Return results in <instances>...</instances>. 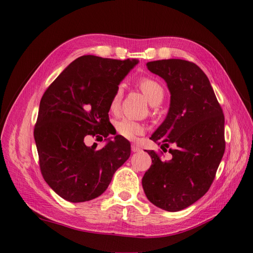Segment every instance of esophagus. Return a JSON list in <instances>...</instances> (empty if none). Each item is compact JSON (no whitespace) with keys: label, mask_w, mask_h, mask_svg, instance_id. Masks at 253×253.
Masks as SVG:
<instances>
[{"label":"esophagus","mask_w":253,"mask_h":253,"mask_svg":"<svg viewBox=\"0 0 253 253\" xmlns=\"http://www.w3.org/2000/svg\"><path fill=\"white\" fill-rule=\"evenodd\" d=\"M131 149H132V152H134V153H136V152H140V151H141V149L138 147V145L135 144V143H133V144H132Z\"/></svg>","instance_id":"34e87169"}]
</instances>
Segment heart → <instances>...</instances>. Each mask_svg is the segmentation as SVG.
Instances as JSON below:
<instances>
[{
  "instance_id": "obj_1",
  "label": "heart",
  "mask_w": 253,
  "mask_h": 253,
  "mask_svg": "<svg viewBox=\"0 0 253 253\" xmlns=\"http://www.w3.org/2000/svg\"><path fill=\"white\" fill-rule=\"evenodd\" d=\"M138 87L152 105H157L162 102L165 91L163 86L160 85L156 80L149 77H143L138 81ZM121 94V88H118L115 91L110 105L112 112H116L118 110ZM116 129L121 136L125 137V138L134 139L137 135H140L144 132V126L141 124H139V122L125 118L117 122Z\"/></svg>"
}]
</instances>
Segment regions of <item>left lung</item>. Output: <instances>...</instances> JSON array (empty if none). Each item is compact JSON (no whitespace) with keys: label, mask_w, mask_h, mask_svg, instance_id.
<instances>
[{"label":"left lung","mask_w":253,"mask_h":253,"mask_svg":"<svg viewBox=\"0 0 253 253\" xmlns=\"http://www.w3.org/2000/svg\"><path fill=\"white\" fill-rule=\"evenodd\" d=\"M166 82L170 109L153 141L169 149L170 160L147 151L152 166L142 177L148 200L160 209L176 212L194 204L211 187L225 153V117L206 74L180 59L147 63ZM167 151V150H166Z\"/></svg>","instance_id":"left-lung-1"}]
</instances>
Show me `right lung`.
Segmentation results:
<instances>
[{
    "label": "right lung",
    "mask_w": 253,
    "mask_h": 253,
    "mask_svg": "<svg viewBox=\"0 0 253 253\" xmlns=\"http://www.w3.org/2000/svg\"><path fill=\"white\" fill-rule=\"evenodd\" d=\"M138 63L82 56L68 65L45 90L34 129L44 180L71 203L100 196L114 173L131 155L120 135L100 150L87 147L89 137H108L111 100L119 83Z\"/></svg>",
    "instance_id": "obj_1"
}]
</instances>
